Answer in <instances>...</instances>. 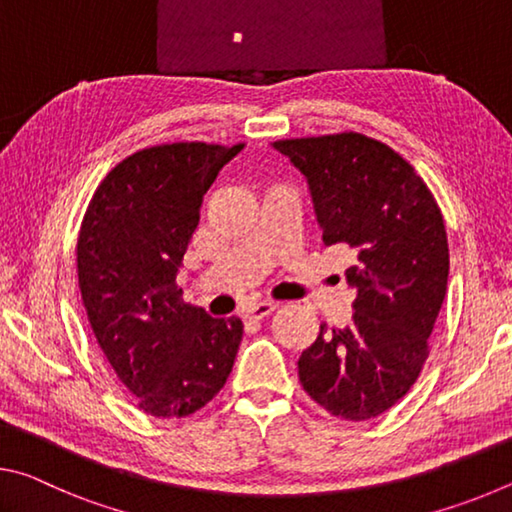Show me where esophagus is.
Masks as SVG:
<instances>
[{"mask_svg":"<svg viewBox=\"0 0 512 512\" xmlns=\"http://www.w3.org/2000/svg\"><path fill=\"white\" fill-rule=\"evenodd\" d=\"M277 309L275 302H257V305H250L244 309V318L248 320H262L266 316H271Z\"/></svg>","mask_w":512,"mask_h":512,"instance_id":"1","label":"esophagus"}]
</instances>
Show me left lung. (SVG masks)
I'll return each instance as SVG.
<instances>
[{"mask_svg": "<svg viewBox=\"0 0 512 512\" xmlns=\"http://www.w3.org/2000/svg\"><path fill=\"white\" fill-rule=\"evenodd\" d=\"M307 180L325 246L352 250V323L320 325L300 354V384L336 418L370 420L415 384L449 275L436 201L400 153L361 133L273 142Z\"/></svg>", "mask_w": 512, "mask_h": 512, "instance_id": "8db88e82", "label": "left lung"}]
</instances>
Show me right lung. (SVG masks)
I'll return each mask as SVG.
<instances>
[{
    "mask_svg": "<svg viewBox=\"0 0 512 512\" xmlns=\"http://www.w3.org/2000/svg\"><path fill=\"white\" fill-rule=\"evenodd\" d=\"M241 149L176 142L137 151L103 178L85 212L76 264L92 332L155 418L203 409L235 366L241 320L187 305L176 275L205 192Z\"/></svg>",
    "mask_w": 512,
    "mask_h": 512,
    "instance_id": "right-lung-1",
    "label": "right lung"
}]
</instances>
